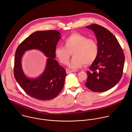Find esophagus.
<instances>
[{
    "mask_svg": "<svg viewBox=\"0 0 132 132\" xmlns=\"http://www.w3.org/2000/svg\"><path fill=\"white\" fill-rule=\"evenodd\" d=\"M73 72H74V71H70L69 70H66L67 74H70V73H73Z\"/></svg>",
    "mask_w": 132,
    "mask_h": 132,
    "instance_id": "1",
    "label": "esophagus"
}]
</instances>
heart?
<instances>
[{"instance_id":"1","label":"heart","mask_w":132,"mask_h":132,"mask_svg":"<svg viewBox=\"0 0 132 132\" xmlns=\"http://www.w3.org/2000/svg\"><path fill=\"white\" fill-rule=\"evenodd\" d=\"M63 44L64 47L58 46L55 48V55L61 63L66 64L72 53L74 56L68 64L71 70L80 69L85 63L90 64L97 57L98 46L97 42L81 34H71L63 40Z\"/></svg>"}]
</instances>
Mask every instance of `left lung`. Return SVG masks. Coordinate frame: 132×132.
Masks as SVG:
<instances>
[{
	"mask_svg": "<svg viewBox=\"0 0 132 132\" xmlns=\"http://www.w3.org/2000/svg\"><path fill=\"white\" fill-rule=\"evenodd\" d=\"M94 31L98 46V55L87 71L86 86L95 92H103L116 86L123 74L125 57L114 35L102 26H85Z\"/></svg>",
	"mask_w": 132,
	"mask_h": 132,
	"instance_id": "1",
	"label": "left lung"
}]
</instances>
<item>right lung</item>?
<instances>
[{
	"label": "right lung",
	"mask_w": 132,
	"mask_h": 132,
	"mask_svg": "<svg viewBox=\"0 0 132 132\" xmlns=\"http://www.w3.org/2000/svg\"><path fill=\"white\" fill-rule=\"evenodd\" d=\"M60 32L55 30L37 31L25 39L18 47L14 57V75L16 81L29 96L40 100L55 98L62 89L67 73L55 59V50L61 38ZM37 49L48 58L46 68L38 78L30 79L24 74L21 59L25 51Z\"/></svg>",
	"instance_id": "obj_1"
}]
</instances>
